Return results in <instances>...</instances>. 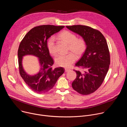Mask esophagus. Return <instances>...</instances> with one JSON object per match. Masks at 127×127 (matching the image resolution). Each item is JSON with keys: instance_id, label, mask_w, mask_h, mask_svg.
Listing matches in <instances>:
<instances>
[{"instance_id": "34e87169", "label": "esophagus", "mask_w": 127, "mask_h": 127, "mask_svg": "<svg viewBox=\"0 0 127 127\" xmlns=\"http://www.w3.org/2000/svg\"><path fill=\"white\" fill-rule=\"evenodd\" d=\"M70 70L69 69H68V68H65V71L66 72H69Z\"/></svg>"}]
</instances>
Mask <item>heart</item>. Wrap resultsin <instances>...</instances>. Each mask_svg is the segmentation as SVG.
<instances>
[{"label":"heart","instance_id":"obj_1","mask_svg":"<svg viewBox=\"0 0 127 127\" xmlns=\"http://www.w3.org/2000/svg\"><path fill=\"white\" fill-rule=\"evenodd\" d=\"M58 38L68 45V51L72 53L67 54H59L55 58L56 64L59 66L69 67L76 60V57L82 56L87 48L86 41L83 38H77V35L68 31H64L58 35ZM49 52L52 55H55V39L51 36L47 41Z\"/></svg>","mask_w":127,"mask_h":127}]
</instances>
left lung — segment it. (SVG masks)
<instances>
[{
	"instance_id": "left-lung-1",
	"label": "left lung",
	"mask_w": 127,
	"mask_h": 127,
	"mask_svg": "<svg viewBox=\"0 0 127 127\" xmlns=\"http://www.w3.org/2000/svg\"><path fill=\"white\" fill-rule=\"evenodd\" d=\"M86 41L87 48L75 66L85 70L81 73L74 70L76 78L72 86L82 95L91 94L100 86L110 64V54L103 35L97 30L82 25L66 26Z\"/></svg>"
}]
</instances>
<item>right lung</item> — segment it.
<instances>
[{
  "mask_svg": "<svg viewBox=\"0 0 127 127\" xmlns=\"http://www.w3.org/2000/svg\"><path fill=\"white\" fill-rule=\"evenodd\" d=\"M64 28V26L53 25L35 27L25 35L20 44L17 55L20 75L29 87L36 93L43 94L49 91L65 72L61 67L52 68L54 62L47 46L48 38ZM27 55L39 58L40 71L33 76L27 74L22 66V58Z\"/></svg>",
  "mask_w": 127,
  "mask_h": 127,
  "instance_id": "1",
  "label": "right lung"
}]
</instances>
